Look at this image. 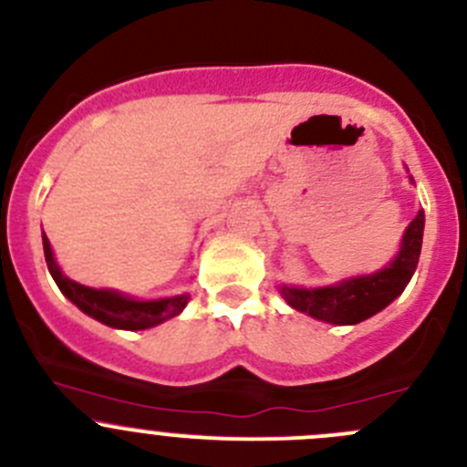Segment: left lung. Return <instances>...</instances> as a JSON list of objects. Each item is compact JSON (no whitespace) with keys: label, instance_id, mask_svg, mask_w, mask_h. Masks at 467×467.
Instances as JSON below:
<instances>
[{"label":"left lung","instance_id":"left-lung-1","mask_svg":"<svg viewBox=\"0 0 467 467\" xmlns=\"http://www.w3.org/2000/svg\"><path fill=\"white\" fill-rule=\"evenodd\" d=\"M424 236V211L415 215L403 234L401 250L389 265L374 275L346 279L321 288L279 286L282 297L297 312L332 326H355L388 307L403 293L417 268Z\"/></svg>","mask_w":467,"mask_h":467}]
</instances>
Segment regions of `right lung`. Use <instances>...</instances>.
<instances>
[{
	"label": "right lung",
	"instance_id": "1",
	"mask_svg": "<svg viewBox=\"0 0 467 467\" xmlns=\"http://www.w3.org/2000/svg\"><path fill=\"white\" fill-rule=\"evenodd\" d=\"M43 252H46L47 270L55 277L59 291L68 297L70 303L78 305L84 314H88L91 318L109 327L146 330V327L160 326V323L179 317L190 300L188 293L174 297H162V300H132V297L121 296L117 291H108V288H88L84 284L73 282V279H68L61 273L46 234H43Z\"/></svg>",
	"mask_w": 467,
	"mask_h": 467
}]
</instances>
